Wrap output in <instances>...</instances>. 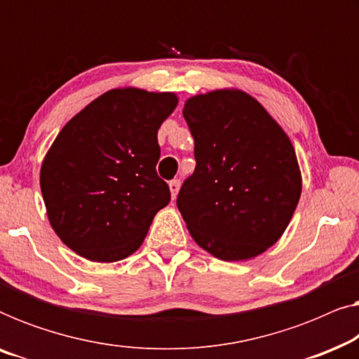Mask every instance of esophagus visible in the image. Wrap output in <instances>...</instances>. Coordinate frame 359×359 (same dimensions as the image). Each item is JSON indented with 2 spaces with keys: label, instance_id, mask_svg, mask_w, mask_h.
Listing matches in <instances>:
<instances>
[{
  "label": "esophagus",
  "instance_id": "esophagus-1",
  "mask_svg": "<svg viewBox=\"0 0 359 359\" xmlns=\"http://www.w3.org/2000/svg\"><path fill=\"white\" fill-rule=\"evenodd\" d=\"M180 180H171L170 181V191H171V199H176V196H178V191H180Z\"/></svg>",
  "mask_w": 359,
  "mask_h": 359
}]
</instances>
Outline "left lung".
Listing matches in <instances>:
<instances>
[{"mask_svg":"<svg viewBox=\"0 0 359 359\" xmlns=\"http://www.w3.org/2000/svg\"><path fill=\"white\" fill-rule=\"evenodd\" d=\"M183 116L194 139L196 168L176 204L191 237L225 262L258 257L284 233L301 198L291 140L240 90L189 97Z\"/></svg>","mask_w":359,"mask_h":359,"instance_id":"left-lung-1","label":"left lung"}]
</instances>
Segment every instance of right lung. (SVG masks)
Here are the masks:
<instances>
[{"label":"right lung","instance_id":"1","mask_svg":"<svg viewBox=\"0 0 359 359\" xmlns=\"http://www.w3.org/2000/svg\"><path fill=\"white\" fill-rule=\"evenodd\" d=\"M175 93L117 88L67 122L41 166L48 222L63 243L100 263L139 250L155 214L170 203L156 175V134Z\"/></svg>","mask_w":359,"mask_h":359}]
</instances>
